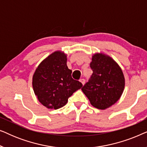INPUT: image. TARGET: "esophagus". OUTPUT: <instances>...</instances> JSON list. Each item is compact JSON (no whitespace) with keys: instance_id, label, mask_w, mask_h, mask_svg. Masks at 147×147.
Returning <instances> with one entry per match:
<instances>
[{"instance_id":"1","label":"esophagus","mask_w":147,"mask_h":147,"mask_svg":"<svg viewBox=\"0 0 147 147\" xmlns=\"http://www.w3.org/2000/svg\"><path fill=\"white\" fill-rule=\"evenodd\" d=\"M80 82H81V83L83 84V85H84V84H85V82H86V80H84V79H81L80 80Z\"/></svg>"}]
</instances>
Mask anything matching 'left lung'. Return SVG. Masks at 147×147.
I'll return each instance as SVG.
<instances>
[{
	"instance_id": "obj_1",
	"label": "left lung",
	"mask_w": 147,
	"mask_h": 147,
	"mask_svg": "<svg viewBox=\"0 0 147 147\" xmlns=\"http://www.w3.org/2000/svg\"><path fill=\"white\" fill-rule=\"evenodd\" d=\"M90 67L93 74L82 90L94 107L105 110L121 97L125 86L124 74L112 57L102 53L92 55Z\"/></svg>"
}]
</instances>
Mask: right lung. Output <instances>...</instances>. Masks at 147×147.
Instances as JSON below:
<instances>
[{"mask_svg":"<svg viewBox=\"0 0 147 147\" xmlns=\"http://www.w3.org/2000/svg\"><path fill=\"white\" fill-rule=\"evenodd\" d=\"M71 72L64 52L55 51L43 59L36 69L32 82L40 103L49 109L65 106L68 98L83 86L71 78Z\"/></svg>","mask_w":147,"mask_h":147,"instance_id":"right-lung-1","label":"right lung"}]
</instances>
